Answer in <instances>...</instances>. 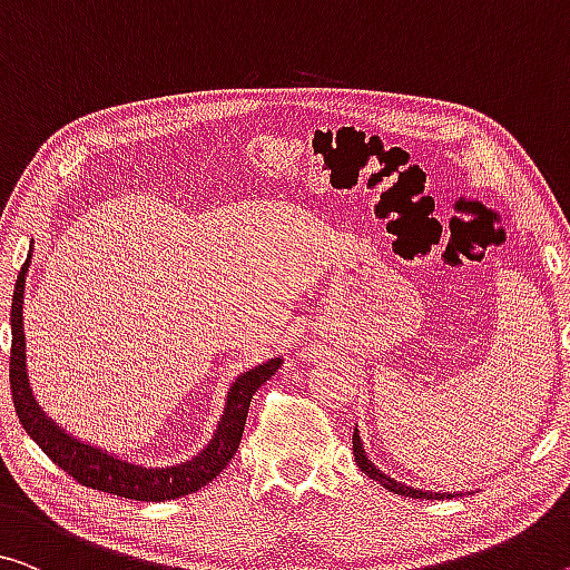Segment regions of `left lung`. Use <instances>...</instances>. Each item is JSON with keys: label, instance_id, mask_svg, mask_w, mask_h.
Returning a JSON list of instances; mask_svg holds the SVG:
<instances>
[{"label": "left lung", "instance_id": "1", "mask_svg": "<svg viewBox=\"0 0 570 570\" xmlns=\"http://www.w3.org/2000/svg\"><path fill=\"white\" fill-rule=\"evenodd\" d=\"M352 443H354V459H356V466L362 469L364 474L370 476V479L380 481V484H382L384 489H390V492L402 494V497H413V499H443V497H453V494H449V492H423V489H415V487H405V484H400V481L390 479L387 474H382V471L376 469L370 459H366V453H364V449H362V438H358V433H356V431H354Z\"/></svg>", "mask_w": 570, "mask_h": 570}]
</instances>
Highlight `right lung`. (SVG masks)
Returning a JSON list of instances; mask_svg holds the SVG:
<instances>
[{
	"instance_id": "add662e5",
	"label": "right lung",
	"mask_w": 570,
	"mask_h": 570,
	"mask_svg": "<svg viewBox=\"0 0 570 570\" xmlns=\"http://www.w3.org/2000/svg\"><path fill=\"white\" fill-rule=\"evenodd\" d=\"M30 255L17 275L14 295H12V354H10V387H12V402L14 413L20 417V425L24 428L35 443L40 445L42 453L63 469L68 476H73L78 484L99 489V492L117 494L125 499H137V502H165V499H178L183 494H194L208 481H214L222 474L226 463L234 459L236 449L242 443L244 423H247L249 402L255 392L273 376L283 358L275 356L269 362L255 366V370L244 372L239 380L234 382L226 397L224 417L216 428V435L196 459L170 469H147L137 466V463L121 461L117 456H109L89 443H81L68 433L52 425V420L35 405L28 370H24V334H22V295H24V275L30 267Z\"/></svg>"
}]
</instances>
